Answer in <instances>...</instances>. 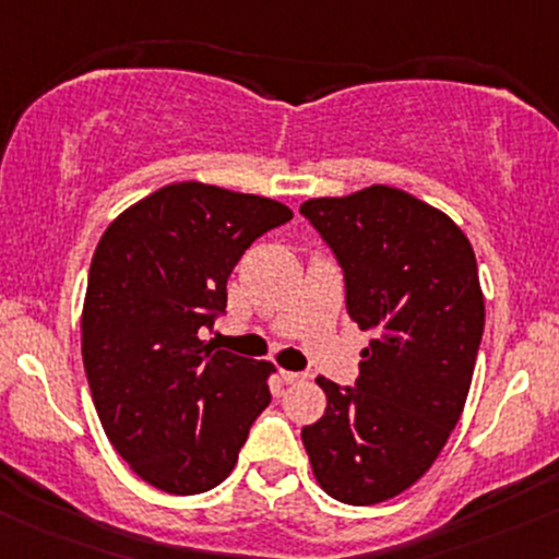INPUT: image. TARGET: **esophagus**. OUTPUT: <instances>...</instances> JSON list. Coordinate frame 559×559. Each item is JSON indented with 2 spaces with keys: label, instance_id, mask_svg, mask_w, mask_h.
<instances>
[{
  "label": "esophagus",
  "instance_id": "1",
  "mask_svg": "<svg viewBox=\"0 0 559 559\" xmlns=\"http://www.w3.org/2000/svg\"><path fill=\"white\" fill-rule=\"evenodd\" d=\"M281 377H284L286 384H297V382H305V379H308L302 371H286V369H281Z\"/></svg>",
  "mask_w": 559,
  "mask_h": 559
}]
</instances>
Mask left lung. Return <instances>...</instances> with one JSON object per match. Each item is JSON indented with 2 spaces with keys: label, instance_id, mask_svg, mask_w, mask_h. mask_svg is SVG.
I'll return each instance as SVG.
<instances>
[{
  "label": "left lung",
  "instance_id": "obj_1",
  "mask_svg": "<svg viewBox=\"0 0 559 559\" xmlns=\"http://www.w3.org/2000/svg\"><path fill=\"white\" fill-rule=\"evenodd\" d=\"M299 212L345 273L349 318L377 334L355 388L316 379L326 414L302 443L331 499L379 504L432 467L462 416L486 326L475 251L449 214L390 186Z\"/></svg>",
  "mask_w": 559,
  "mask_h": 559
}]
</instances>
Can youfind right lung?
<instances>
[{
	"label": "right lung",
	"instance_id": "1",
	"mask_svg": "<svg viewBox=\"0 0 559 559\" xmlns=\"http://www.w3.org/2000/svg\"><path fill=\"white\" fill-rule=\"evenodd\" d=\"M281 201L175 182L121 212L97 243L82 310V358L110 445L153 488L204 493L225 480L267 408L273 364L201 340L228 278Z\"/></svg>",
	"mask_w": 559,
	"mask_h": 559
}]
</instances>
